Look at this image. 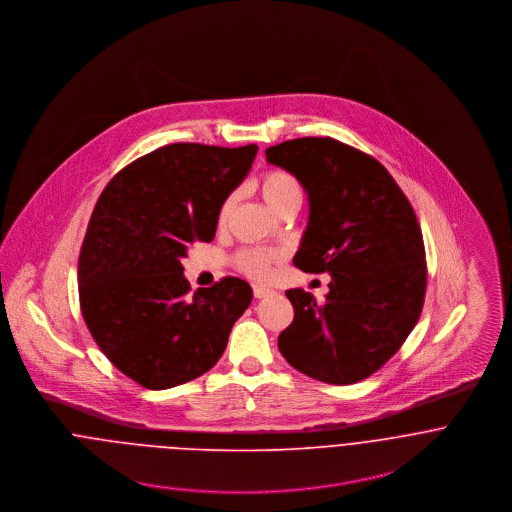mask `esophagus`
Returning <instances> with one entry per match:
<instances>
[{"label": "esophagus", "mask_w": 512, "mask_h": 512, "mask_svg": "<svg viewBox=\"0 0 512 512\" xmlns=\"http://www.w3.org/2000/svg\"><path fill=\"white\" fill-rule=\"evenodd\" d=\"M272 290L270 288H266V286H254V297L256 299H262V297H268V295H272Z\"/></svg>", "instance_id": "1"}]
</instances>
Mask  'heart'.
<instances>
[{"label":"heart","mask_w":512,"mask_h":512,"mask_svg":"<svg viewBox=\"0 0 512 512\" xmlns=\"http://www.w3.org/2000/svg\"><path fill=\"white\" fill-rule=\"evenodd\" d=\"M258 191L268 203L270 209L280 213L284 207L301 205L303 189L297 177L288 169H268L258 177ZM232 197H228L219 209V224L228 219V213L232 209ZM284 260V252L278 248H240L234 254V266L238 272L252 280H268L274 272V268Z\"/></svg>","instance_id":"1"}]
</instances>
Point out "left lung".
Wrapping results in <instances>:
<instances>
[{
	"label": "left lung",
	"mask_w": 512,
	"mask_h": 512,
	"mask_svg": "<svg viewBox=\"0 0 512 512\" xmlns=\"http://www.w3.org/2000/svg\"><path fill=\"white\" fill-rule=\"evenodd\" d=\"M309 197V224L293 266L331 274L329 293L288 290L293 321L278 337L299 372L353 384L402 347L420 319L428 268L416 213L372 155L333 138H297L268 147Z\"/></svg>",
	"instance_id": "1"
}]
</instances>
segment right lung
Instances as JSON below:
<instances>
[{
	"mask_svg": "<svg viewBox=\"0 0 512 512\" xmlns=\"http://www.w3.org/2000/svg\"><path fill=\"white\" fill-rule=\"evenodd\" d=\"M258 147L169 144L118 171L102 191L78 256V299L106 359L149 390L217 365L252 288L226 276L191 292L181 260L211 242L220 205Z\"/></svg>",
	"mask_w": 512,
	"mask_h": 512,
	"instance_id": "right-lung-1",
	"label": "right lung"
}]
</instances>
